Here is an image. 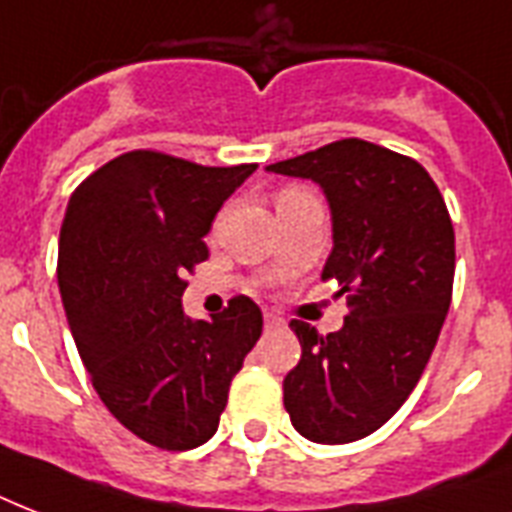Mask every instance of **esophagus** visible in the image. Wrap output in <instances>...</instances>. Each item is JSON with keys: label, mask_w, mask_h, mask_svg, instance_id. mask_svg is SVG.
<instances>
[{"label": "esophagus", "mask_w": 512, "mask_h": 512, "mask_svg": "<svg viewBox=\"0 0 512 512\" xmlns=\"http://www.w3.org/2000/svg\"><path fill=\"white\" fill-rule=\"evenodd\" d=\"M280 326H283V318H277V315H272V312L264 315V328H280Z\"/></svg>", "instance_id": "obj_1"}]
</instances>
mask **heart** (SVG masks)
<instances>
[{
  "label": "heart",
  "mask_w": 512,
  "mask_h": 512,
  "mask_svg": "<svg viewBox=\"0 0 512 512\" xmlns=\"http://www.w3.org/2000/svg\"><path fill=\"white\" fill-rule=\"evenodd\" d=\"M301 194H304V192H296V189H285V192L280 194V200H277V205H280V202L296 200V197H301Z\"/></svg>",
  "instance_id": "heart-1"
}]
</instances>
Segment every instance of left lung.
Here are the masks:
<instances>
[{
	"label": "left lung",
	"instance_id": "obj_1",
	"mask_svg": "<svg viewBox=\"0 0 512 512\" xmlns=\"http://www.w3.org/2000/svg\"><path fill=\"white\" fill-rule=\"evenodd\" d=\"M267 170L323 189L334 232L323 280H336L350 304L344 326L328 336L291 320L301 358L283 382L285 411L307 441H360L406 403L449 312L454 227L446 202L417 160L360 138Z\"/></svg>",
	"mask_w": 512,
	"mask_h": 512
}]
</instances>
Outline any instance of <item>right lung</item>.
Segmentation results:
<instances>
[{
  "mask_svg": "<svg viewBox=\"0 0 512 512\" xmlns=\"http://www.w3.org/2000/svg\"><path fill=\"white\" fill-rule=\"evenodd\" d=\"M253 170L138 149L87 176L66 205L58 288L79 358L104 406L160 449L213 438L259 342L261 310L248 296L211 320L181 307L184 275L208 259L202 237Z\"/></svg>",
  "mask_w": 512,
  "mask_h": 512,
  "instance_id": "obj_1",
  "label": "right lung"
}]
</instances>
